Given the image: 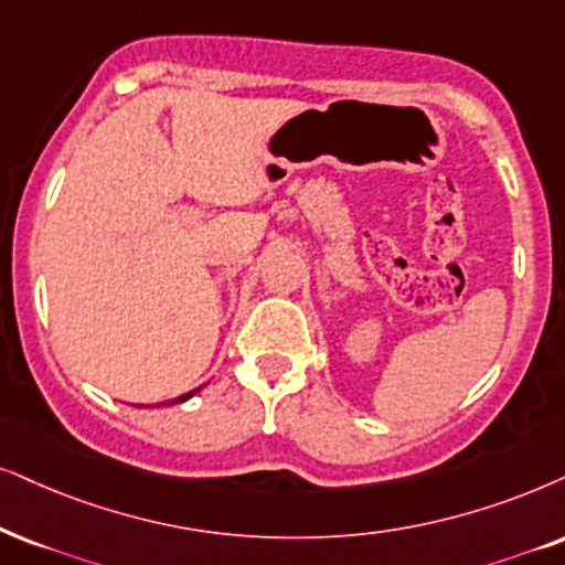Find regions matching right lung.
<instances>
[{
	"instance_id": "obj_1",
	"label": "right lung",
	"mask_w": 565,
	"mask_h": 565,
	"mask_svg": "<svg viewBox=\"0 0 565 565\" xmlns=\"http://www.w3.org/2000/svg\"><path fill=\"white\" fill-rule=\"evenodd\" d=\"M200 388H203V385H200ZM200 388H192V391H188V394H182V396H177V398H171V402L169 404H182V402H188V398H192V396H195L198 394V391Z\"/></svg>"
}]
</instances>
